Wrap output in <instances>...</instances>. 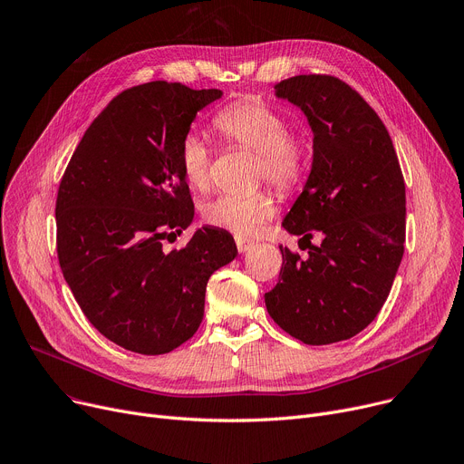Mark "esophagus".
<instances>
[{"label":"esophagus","mask_w":464,"mask_h":464,"mask_svg":"<svg viewBox=\"0 0 464 464\" xmlns=\"http://www.w3.org/2000/svg\"><path fill=\"white\" fill-rule=\"evenodd\" d=\"M237 240V250L240 252V254H246V252H250L254 246H256V242L254 240H248V238H242V237H237L235 238Z\"/></svg>","instance_id":"34e87169"}]
</instances>
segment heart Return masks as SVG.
Returning a JSON list of instances; mask_svg holds the SVG:
<instances>
[{
  "label": "heart",
  "instance_id": "heart-1",
  "mask_svg": "<svg viewBox=\"0 0 464 464\" xmlns=\"http://www.w3.org/2000/svg\"><path fill=\"white\" fill-rule=\"evenodd\" d=\"M214 127L231 143L257 154L256 171L280 190L296 188L307 169V143L289 134L285 117L261 101H238L214 117ZM179 164L190 187L205 190L210 182V150L194 132L179 147ZM276 201L270 192L222 194L207 203L203 216L210 226L238 237L256 235L272 218Z\"/></svg>",
  "mask_w": 464,
  "mask_h": 464
}]
</instances>
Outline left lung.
I'll return each mask as SVG.
<instances>
[{
    "instance_id": "left-lung-1",
    "label": "left lung",
    "mask_w": 464,
    "mask_h": 464,
    "mask_svg": "<svg viewBox=\"0 0 464 464\" xmlns=\"http://www.w3.org/2000/svg\"><path fill=\"white\" fill-rule=\"evenodd\" d=\"M307 119L314 160L282 227L307 244L287 248L276 287L265 293L274 323L307 345L351 339L386 302L405 252V180L379 115L345 82L302 74L274 85Z\"/></svg>"
}]
</instances>
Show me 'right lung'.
Wrapping results in <instances>:
<instances>
[{"label":"right lung","mask_w":464,"mask_h":464,"mask_svg":"<svg viewBox=\"0 0 464 464\" xmlns=\"http://www.w3.org/2000/svg\"><path fill=\"white\" fill-rule=\"evenodd\" d=\"M222 95L168 82L122 91L91 122L61 179V270L89 323L127 351L154 356L188 342L208 277L237 257L233 237L214 226L182 250H162L194 220L180 141Z\"/></svg>","instance_id":"add662e5"}]
</instances>
